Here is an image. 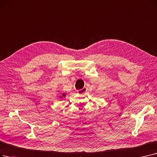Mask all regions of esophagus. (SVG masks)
<instances>
[{
  "label": "esophagus",
  "instance_id": "obj_1",
  "mask_svg": "<svg viewBox=\"0 0 157 157\" xmlns=\"http://www.w3.org/2000/svg\"><path fill=\"white\" fill-rule=\"evenodd\" d=\"M86 91H87V88L86 87H84L83 88H82V89L78 90V93L79 94H85Z\"/></svg>",
  "mask_w": 157,
  "mask_h": 157
}]
</instances>
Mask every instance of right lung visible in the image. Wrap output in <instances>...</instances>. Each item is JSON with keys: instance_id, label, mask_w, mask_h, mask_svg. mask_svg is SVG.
<instances>
[{"instance_id": "obj_1", "label": "right lung", "mask_w": 157, "mask_h": 157, "mask_svg": "<svg viewBox=\"0 0 157 157\" xmlns=\"http://www.w3.org/2000/svg\"><path fill=\"white\" fill-rule=\"evenodd\" d=\"M65 96H66V94H65V93H63V94H60V95H59V98L60 99H62L63 98H65Z\"/></svg>"}]
</instances>
